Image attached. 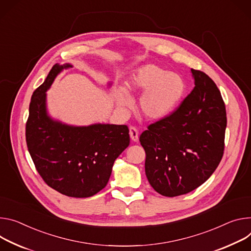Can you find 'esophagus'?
I'll return each mask as SVG.
<instances>
[{
	"label": "esophagus",
	"instance_id": "1",
	"mask_svg": "<svg viewBox=\"0 0 251 251\" xmlns=\"http://www.w3.org/2000/svg\"><path fill=\"white\" fill-rule=\"evenodd\" d=\"M129 134H130V138L132 139V141L138 142V140H139V134H138L137 129H136L135 127H130L129 128Z\"/></svg>",
	"mask_w": 251,
	"mask_h": 251
}]
</instances>
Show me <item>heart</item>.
<instances>
[{"label":"heart","mask_w":251,"mask_h":251,"mask_svg":"<svg viewBox=\"0 0 251 251\" xmlns=\"http://www.w3.org/2000/svg\"><path fill=\"white\" fill-rule=\"evenodd\" d=\"M185 91L186 84L181 75L155 64H146L129 75L125 88L115 90L114 100L119 108L128 109L132 106L128 93H142L138 102L142 115L149 120H160L174 111Z\"/></svg>","instance_id":"heart-1"}]
</instances>
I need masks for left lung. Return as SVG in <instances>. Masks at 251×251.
I'll return each mask as SVG.
<instances>
[{
    "label": "left lung",
    "mask_w": 251,
    "mask_h": 251,
    "mask_svg": "<svg viewBox=\"0 0 251 251\" xmlns=\"http://www.w3.org/2000/svg\"><path fill=\"white\" fill-rule=\"evenodd\" d=\"M194 88L169 116L140 136L150 185L167 197L186 194L206 181L221 161L226 111L212 79L191 69Z\"/></svg>",
    "instance_id": "obj_1"
}]
</instances>
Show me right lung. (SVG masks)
Returning <instances> with one entry per match:
<instances>
[{
    "instance_id": "obj_1",
    "label": "right lung",
    "mask_w": 251,
    "mask_h": 251,
    "mask_svg": "<svg viewBox=\"0 0 251 251\" xmlns=\"http://www.w3.org/2000/svg\"><path fill=\"white\" fill-rule=\"evenodd\" d=\"M72 67L68 63L54 65L35 90L26 141L37 171L50 187L66 196L86 198L107 185L114 162L129 146L130 137L126 125L74 126L49 115L46 92L63 70Z\"/></svg>"
}]
</instances>
